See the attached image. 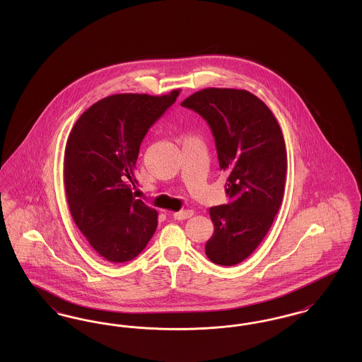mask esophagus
Returning <instances> with one entry per match:
<instances>
[{
	"label": "esophagus",
	"instance_id": "34e87169",
	"mask_svg": "<svg viewBox=\"0 0 362 362\" xmlns=\"http://www.w3.org/2000/svg\"><path fill=\"white\" fill-rule=\"evenodd\" d=\"M192 214H194L192 210H180V211L173 213V216L175 220H187Z\"/></svg>",
	"mask_w": 362,
	"mask_h": 362
}]
</instances>
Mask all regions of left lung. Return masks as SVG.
<instances>
[{"label": "left lung", "mask_w": 362, "mask_h": 362, "mask_svg": "<svg viewBox=\"0 0 362 362\" xmlns=\"http://www.w3.org/2000/svg\"><path fill=\"white\" fill-rule=\"evenodd\" d=\"M209 123L228 205L210 207L214 225L205 252L216 264L248 258L272 228L285 189V139L272 110L245 89L205 88L182 102Z\"/></svg>", "instance_id": "1"}]
</instances>
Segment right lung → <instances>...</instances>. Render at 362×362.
<instances>
[{
  "mask_svg": "<svg viewBox=\"0 0 362 362\" xmlns=\"http://www.w3.org/2000/svg\"><path fill=\"white\" fill-rule=\"evenodd\" d=\"M179 93L107 96L84 111L70 132L64 157L70 214L107 262L136 258L155 233L157 210L132 192L134 168L146 132Z\"/></svg>",
  "mask_w": 362,
  "mask_h": 362,
  "instance_id": "obj_1",
  "label": "right lung"
}]
</instances>
